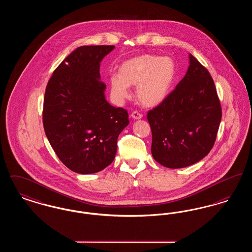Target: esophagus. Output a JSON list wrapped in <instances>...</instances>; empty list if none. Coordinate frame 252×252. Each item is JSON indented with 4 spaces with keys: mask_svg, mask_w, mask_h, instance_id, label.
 <instances>
[{
    "mask_svg": "<svg viewBox=\"0 0 252 252\" xmlns=\"http://www.w3.org/2000/svg\"><path fill=\"white\" fill-rule=\"evenodd\" d=\"M130 116H131L133 119H135V120H139V119H142V118H143V114H142V113H140V112H139V111H137V110L133 111Z\"/></svg>",
    "mask_w": 252,
    "mask_h": 252,
    "instance_id": "34e87169",
    "label": "esophagus"
}]
</instances>
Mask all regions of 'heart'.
Wrapping results in <instances>:
<instances>
[{
    "instance_id": "heart-1",
    "label": "heart",
    "mask_w": 252,
    "mask_h": 252,
    "mask_svg": "<svg viewBox=\"0 0 252 252\" xmlns=\"http://www.w3.org/2000/svg\"><path fill=\"white\" fill-rule=\"evenodd\" d=\"M176 76L174 60L156 55H144L123 62L119 73L110 76V94L120 103L129 96V86L136 87V97L144 107L162 103Z\"/></svg>"
}]
</instances>
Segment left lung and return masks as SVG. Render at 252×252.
Instances as JSON below:
<instances>
[{"mask_svg": "<svg viewBox=\"0 0 252 252\" xmlns=\"http://www.w3.org/2000/svg\"><path fill=\"white\" fill-rule=\"evenodd\" d=\"M189 57L185 76L147 113L152 156L159 164L174 169L190 166L210 153L222 118L213 77L193 56Z\"/></svg>", "mask_w": 252, "mask_h": 252, "instance_id": "8db88e82", "label": "left lung"}]
</instances>
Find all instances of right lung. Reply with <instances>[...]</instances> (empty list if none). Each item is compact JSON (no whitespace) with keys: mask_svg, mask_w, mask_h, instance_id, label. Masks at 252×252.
<instances>
[{"mask_svg":"<svg viewBox=\"0 0 252 252\" xmlns=\"http://www.w3.org/2000/svg\"><path fill=\"white\" fill-rule=\"evenodd\" d=\"M113 45L81 46L54 71L45 90L42 122L49 143L61 162L78 174L108 166L117 140L128 125L126 109L105 99L100 62Z\"/></svg>","mask_w":252,"mask_h":252,"instance_id":"obj_1","label":"right lung"}]
</instances>
